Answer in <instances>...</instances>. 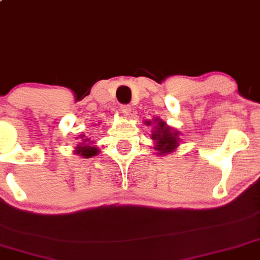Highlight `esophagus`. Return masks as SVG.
I'll return each mask as SVG.
<instances>
[{"label":"esophagus","instance_id":"34e87169","mask_svg":"<svg viewBox=\"0 0 260 260\" xmlns=\"http://www.w3.org/2000/svg\"><path fill=\"white\" fill-rule=\"evenodd\" d=\"M119 110H120V113H123L124 115H128L131 113V107L127 104H122L119 107Z\"/></svg>","mask_w":260,"mask_h":260}]
</instances>
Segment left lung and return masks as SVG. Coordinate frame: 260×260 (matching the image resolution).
Listing matches in <instances>:
<instances>
[{"mask_svg": "<svg viewBox=\"0 0 260 260\" xmlns=\"http://www.w3.org/2000/svg\"><path fill=\"white\" fill-rule=\"evenodd\" d=\"M155 132H152V140L156 142V150L160 153H169L178 146V132L173 133L171 128L164 122L158 120L155 125Z\"/></svg>", "mask_w": 260, "mask_h": 260, "instance_id": "left-lung-1", "label": "left lung"}]
</instances>
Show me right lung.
<instances>
[{
    "mask_svg": "<svg viewBox=\"0 0 260 260\" xmlns=\"http://www.w3.org/2000/svg\"><path fill=\"white\" fill-rule=\"evenodd\" d=\"M84 137H85V136H84ZM84 137H82V138H84ZM82 141H84V142H82L81 145H77L75 153H77V155H80V156H84L85 158H89V157H91V156L96 155V153L99 152L96 147H92V146H91L94 142H92L90 138H84Z\"/></svg>",
    "mask_w": 260,
    "mask_h": 260,
    "instance_id": "obj_1",
    "label": "right lung"
}]
</instances>
